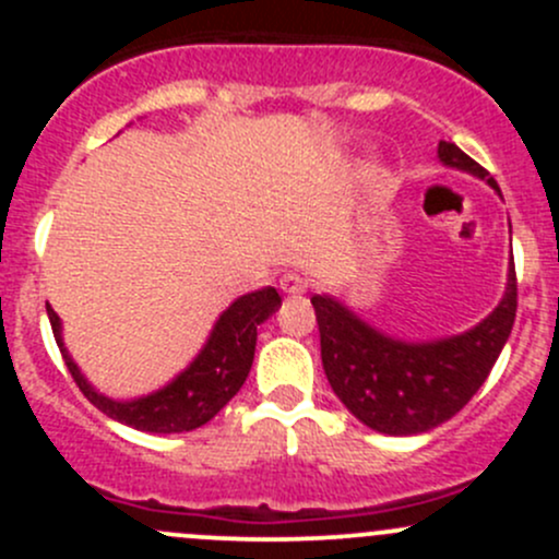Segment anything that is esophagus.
<instances>
[{
  "mask_svg": "<svg viewBox=\"0 0 559 559\" xmlns=\"http://www.w3.org/2000/svg\"><path fill=\"white\" fill-rule=\"evenodd\" d=\"M308 278L302 273H297V270H286L284 275H281V289L286 292V295H302V292H308Z\"/></svg>",
  "mask_w": 559,
  "mask_h": 559,
  "instance_id": "34e87169",
  "label": "esophagus"
}]
</instances>
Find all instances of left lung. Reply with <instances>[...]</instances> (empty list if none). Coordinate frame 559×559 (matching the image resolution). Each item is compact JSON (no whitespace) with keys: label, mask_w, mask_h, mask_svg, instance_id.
<instances>
[{"label":"left lung","mask_w":559,"mask_h":559,"mask_svg":"<svg viewBox=\"0 0 559 559\" xmlns=\"http://www.w3.org/2000/svg\"><path fill=\"white\" fill-rule=\"evenodd\" d=\"M443 165L498 183L454 143H438ZM321 335V365L341 403L370 430L419 436L449 421L487 381L516 319L514 257L500 306L462 335L430 343L389 337L326 295L311 297Z\"/></svg>","instance_id":"1"}]
</instances>
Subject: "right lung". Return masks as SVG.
I'll list each match as a JSON object with an SVG mask.
<instances>
[{
	"mask_svg": "<svg viewBox=\"0 0 559 559\" xmlns=\"http://www.w3.org/2000/svg\"><path fill=\"white\" fill-rule=\"evenodd\" d=\"M281 306V297L273 286L251 292L238 297L233 306L218 316L211 337L197 354L194 362L175 376L159 392L145 394L138 400H110L99 394L97 389L83 379L78 365L72 362L70 352L61 341V321L53 308L48 306V319L53 326V337L59 343V352L64 357L67 370L72 373L81 392L97 405L103 414L121 425L134 427L143 432H189L207 425L235 394L246 384L248 370L253 362V348H257V326L270 319Z\"/></svg>",
	"mask_w": 559,
	"mask_h": 559,
	"instance_id": "1",
	"label": "right lung"
}]
</instances>
